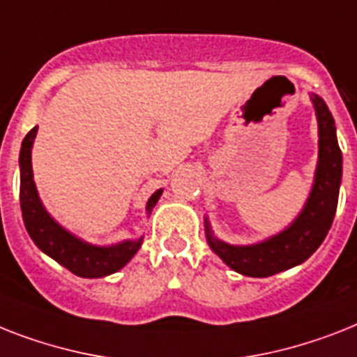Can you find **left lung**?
I'll use <instances>...</instances> for the list:
<instances>
[{"label":"left lung","mask_w":357,"mask_h":357,"mask_svg":"<svg viewBox=\"0 0 357 357\" xmlns=\"http://www.w3.org/2000/svg\"><path fill=\"white\" fill-rule=\"evenodd\" d=\"M319 126V159L314 185L297 218L271 238L251 245H231L218 240L205 218L207 242L229 268L245 277H269L308 260L323 244L334 222L339 185L343 174V155L335 137V123L328 106L319 95L312 93Z\"/></svg>","instance_id":"1"}]
</instances>
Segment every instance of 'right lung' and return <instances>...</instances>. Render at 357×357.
<instances>
[{
	"mask_svg": "<svg viewBox=\"0 0 357 357\" xmlns=\"http://www.w3.org/2000/svg\"><path fill=\"white\" fill-rule=\"evenodd\" d=\"M36 132L38 126H34L25 135L22 150H20V205H22L23 224H25L29 236L43 253L49 255L60 266L68 268L71 273L78 275V277L98 279V277L115 273L124 268L132 260L133 255L137 253L143 244V236L137 240H126L121 244L100 248V245L88 244V242L77 238L75 234H71L58 222H54L42 205V199L38 196L33 179L31 150H33ZM161 194H163V188H159L150 196V199L146 202V214L152 213L153 205L158 204Z\"/></svg>",
	"mask_w": 357,
	"mask_h": 357,
	"instance_id": "1",
	"label": "right lung"
}]
</instances>
